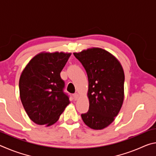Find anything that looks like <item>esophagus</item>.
Returning <instances> with one entry per match:
<instances>
[{
	"instance_id": "34e87169",
	"label": "esophagus",
	"mask_w": 156,
	"mask_h": 156,
	"mask_svg": "<svg viewBox=\"0 0 156 156\" xmlns=\"http://www.w3.org/2000/svg\"><path fill=\"white\" fill-rule=\"evenodd\" d=\"M73 98H74V100H77L78 98V97H79V96H78V94H77V93H76V94H74L73 95Z\"/></svg>"
}]
</instances>
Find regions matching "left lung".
<instances>
[{"mask_svg":"<svg viewBox=\"0 0 156 156\" xmlns=\"http://www.w3.org/2000/svg\"><path fill=\"white\" fill-rule=\"evenodd\" d=\"M85 69L89 80V111L81 114L83 122L96 130L109 126L122 107L125 73L120 62L101 48L73 53Z\"/></svg>","mask_w":156,"mask_h":156,"instance_id":"8db88e82","label":"left lung"}]
</instances>
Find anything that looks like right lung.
<instances>
[{
    "label": "right lung",
    "instance_id": "1",
    "mask_svg": "<svg viewBox=\"0 0 156 156\" xmlns=\"http://www.w3.org/2000/svg\"><path fill=\"white\" fill-rule=\"evenodd\" d=\"M71 54L41 53L29 62L21 73V102L29 117L37 125H54L69 104L60 73Z\"/></svg>",
    "mask_w": 156,
    "mask_h": 156
}]
</instances>
